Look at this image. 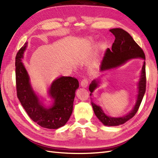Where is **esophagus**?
<instances>
[{
  "label": "esophagus",
  "mask_w": 158,
  "mask_h": 158,
  "mask_svg": "<svg viewBox=\"0 0 158 158\" xmlns=\"http://www.w3.org/2000/svg\"><path fill=\"white\" fill-rule=\"evenodd\" d=\"M88 83H89V80H88V78H84L82 80L81 82H80V84H81V86L84 88H86L87 87Z\"/></svg>",
  "instance_id": "obj_1"
}]
</instances>
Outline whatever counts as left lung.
<instances>
[{"instance_id": "1", "label": "left lung", "mask_w": 158, "mask_h": 158, "mask_svg": "<svg viewBox=\"0 0 158 158\" xmlns=\"http://www.w3.org/2000/svg\"><path fill=\"white\" fill-rule=\"evenodd\" d=\"M110 31L115 37V40L111 50L110 49L106 50L101 62V71L117 67L130 59L141 57L145 60V56L143 49L133 40V37L127 32L120 28L112 29L110 30ZM98 81L94 80L90 84L89 90L91 93L96 89V88L98 87ZM138 84H139L138 85L139 92H138L137 100L134 109L129 114L123 117L114 118L106 116L103 113L101 107L93 102H91L96 116L104 125L106 126H117L123 124L126 121L133 117L137 113L146 90L145 61H144L142 67L141 78Z\"/></svg>"}]
</instances>
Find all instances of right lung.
Masks as SVG:
<instances>
[{
    "label": "right lung",
    "mask_w": 158,
    "mask_h": 158,
    "mask_svg": "<svg viewBox=\"0 0 158 158\" xmlns=\"http://www.w3.org/2000/svg\"><path fill=\"white\" fill-rule=\"evenodd\" d=\"M26 44L15 57L17 95L23 107L32 120L46 129H57L64 126L70 118L75 91L79 86L78 80L72 77L61 76L53 81L49 91L54 99L52 107L46 109L40 105L29 83V78L21 62Z\"/></svg>",
    "instance_id": "right-lung-1"
}]
</instances>
